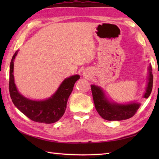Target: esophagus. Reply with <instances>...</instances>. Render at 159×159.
I'll return each mask as SVG.
<instances>
[{
    "label": "esophagus",
    "mask_w": 159,
    "mask_h": 159,
    "mask_svg": "<svg viewBox=\"0 0 159 159\" xmlns=\"http://www.w3.org/2000/svg\"><path fill=\"white\" fill-rule=\"evenodd\" d=\"M88 75H89V74H88V72H84V76L85 77H88Z\"/></svg>",
    "instance_id": "34e87169"
}]
</instances>
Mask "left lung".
Returning <instances> with one entry per match:
<instances>
[{
	"label": "left lung",
	"instance_id": "1",
	"mask_svg": "<svg viewBox=\"0 0 159 159\" xmlns=\"http://www.w3.org/2000/svg\"><path fill=\"white\" fill-rule=\"evenodd\" d=\"M148 81L144 98H148L153 87V74L151 64L148 68ZM94 104L97 111L102 118L107 120H122L133 117L140 107V103L133 102L128 104H120L107 98L102 88L91 85Z\"/></svg>",
	"mask_w": 159,
	"mask_h": 159
}]
</instances>
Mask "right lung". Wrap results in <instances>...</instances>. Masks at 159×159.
I'll return each mask as SVG.
<instances>
[{
  "instance_id": "1",
  "label": "right lung",
  "mask_w": 159,
  "mask_h": 159,
  "mask_svg": "<svg viewBox=\"0 0 159 159\" xmlns=\"http://www.w3.org/2000/svg\"><path fill=\"white\" fill-rule=\"evenodd\" d=\"M17 53L18 50L13 55L10 65L9 90L13 104L21 113L35 122L48 124L57 122L65 112L69 97L80 76L74 75L64 79L56 92L48 99L33 100L26 98L20 93L15 83L14 61Z\"/></svg>"
}]
</instances>
